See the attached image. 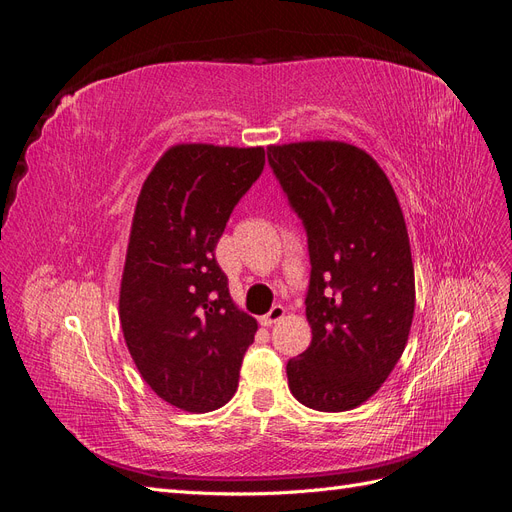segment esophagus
<instances>
[{
    "instance_id": "34e87169",
    "label": "esophagus",
    "mask_w": 512,
    "mask_h": 512,
    "mask_svg": "<svg viewBox=\"0 0 512 512\" xmlns=\"http://www.w3.org/2000/svg\"><path fill=\"white\" fill-rule=\"evenodd\" d=\"M284 314H286L284 305H273L265 316H260V324L262 327H273L275 322H280L284 318Z\"/></svg>"
}]
</instances>
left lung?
I'll return each mask as SVG.
<instances>
[{"label":"left lung","mask_w":512,"mask_h":512,"mask_svg":"<svg viewBox=\"0 0 512 512\" xmlns=\"http://www.w3.org/2000/svg\"><path fill=\"white\" fill-rule=\"evenodd\" d=\"M273 175L307 232L305 316L312 344L286 365L303 406L344 412L389 378L408 344L414 265L391 181L339 141L267 147Z\"/></svg>","instance_id":"obj_1"}]
</instances>
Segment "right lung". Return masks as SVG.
<instances>
[{"label":"right lung","instance_id":"right-lung-1","mask_svg":"<svg viewBox=\"0 0 512 512\" xmlns=\"http://www.w3.org/2000/svg\"><path fill=\"white\" fill-rule=\"evenodd\" d=\"M262 168V147L175 145L138 194L119 320L143 380L185 412L235 395L254 342L258 324L232 303L215 245Z\"/></svg>","mask_w":512,"mask_h":512}]
</instances>
